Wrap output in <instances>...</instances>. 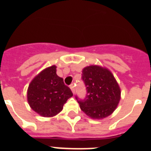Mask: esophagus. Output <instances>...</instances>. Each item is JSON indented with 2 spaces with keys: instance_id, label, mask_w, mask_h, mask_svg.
Wrapping results in <instances>:
<instances>
[{
  "instance_id": "obj_1",
  "label": "esophagus",
  "mask_w": 151,
  "mask_h": 151,
  "mask_svg": "<svg viewBox=\"0 0 151 151\" xmlns=\"http://www.w3.org/2000/svg\"><path fill=\"white\" fill-rule=\"evenodd\" d=\"M69 87H70V88H71L73 93H74V92H75V85H74V84H71Z\"/></svg>"
}]
</instances>
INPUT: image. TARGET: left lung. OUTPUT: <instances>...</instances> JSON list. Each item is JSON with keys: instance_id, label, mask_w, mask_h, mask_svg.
Wrapping results in <instances>:
<instances>
[{"instance_id": "left-lung-1", "label": "left lung", "mask_w": 151, "mask_h": 151, "mask_svg": "<svg viewBox=\"0 0 151 151\" xmlns=\"http://www.w3.org/2000/svg\"><path fill=\"white\" fill-rule=\"evenodd\" d=\"M82 79L87 94L83 100L76 96L81 110L95 119L112 114L118 106L121 91L111 72L106 68L92 65L82 69Z\"/></svg>"}]
</instances>
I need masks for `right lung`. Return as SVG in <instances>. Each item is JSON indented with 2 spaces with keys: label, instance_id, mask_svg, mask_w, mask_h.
I'll list each match as a JSON object with an SVG mask.
<instances>
[{
  "label": "right lung",
  "instance_id": "right-lung-1",
  "mask_svg": "<svg viewBox=\"0 0 151 151\" xmlns=\"http://www.w3.org/2000/svg\"><path fill=\"white\" fill-rule=\"evenodd\" d=\"M57 66H51L41 72L30 82L27 91L29 106L44 117L56 116L63 110L64 104L73 96L63 79L57 75Z\"/></svg>",
  "mask_w": 151,
  "mask_h": 151
}]
</instances>
